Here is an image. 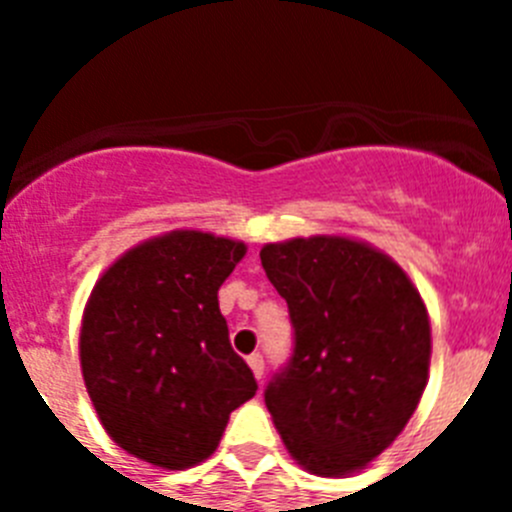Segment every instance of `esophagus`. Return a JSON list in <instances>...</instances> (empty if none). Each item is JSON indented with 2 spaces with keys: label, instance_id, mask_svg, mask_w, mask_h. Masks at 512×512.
Returning <instances> with one entry per match:
<instances>
[{
  "label": "esophagus",
  "instance_id": "esophagus-1",
  "mask_svg": "<svg viewBox=\"0 0 512 512\" xmlns=\"http://www.w3.org/2000/svg\"><path fill=\"white\" fill-rule=\"evenodd\" d=\"M248 366H251V372H253V377L259 379H264V356L261 354H251L248 356Z\"/></svg>",
  "mask_w": 512,
  "mask_h": 512
}]
</instances>
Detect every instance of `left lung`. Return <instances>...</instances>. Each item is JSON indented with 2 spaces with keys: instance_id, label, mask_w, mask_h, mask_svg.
<instances>
[{
  "instance_id": "8db88e82",
  "label": "left lung",
  "mask_w": 512,
  "mask_h": 512,
  "mask_svg": "<svg viewBox=\"0 0 512 512\" xmlns=\"http://www.w3.org/2000/svg\"><path fill=\"white\" fill-rule=\"evenodd\" d=\"M261 266L295 330L266 408L307 472H356L400 436L428 382L418 289L390 256L336 235L269 243Z\"/></svg>"
}]
</instances>
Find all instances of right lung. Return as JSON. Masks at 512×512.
<instances>
[{
    "label": "right lung",
    "mask_w": 512,
    "mask_h": 512,
    "mask_svg": "<svg viewBox=\"0 0 512 512\" xmlns=\"http://www.w3.org/2000/svg\"><path fill=\"white\" fill-rule=\"evenodd\" d=\"M246 246L174 230L117 259L81 323V374L112 441L164 469L217 449L230 413L259 390L235 354L217 289Z\"/></svg>",
    "instance_id": "add662e5"
}]
</instances>
